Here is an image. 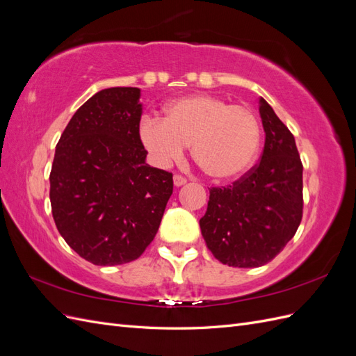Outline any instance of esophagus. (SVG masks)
Returning a JSON list of instances; mask_svg holds the SVG:
<instances>
[{
	"label": "esophagus",
	"mask_w": 356,
	"mask_h": 356,
	"mask_svg": "<svg viewBox=\"0 0 356 356\" xmlns=\"http://www.w3.org/2000/svg\"><path fill=\"white\" fill-rule=\"evenodd\" d=\"M186 182H187V179H186L184 177H181V175H175V177H174V186H175V187L184 186Z\"/></svg>",
	"instance_id": "obj_1"
}]
</instances>
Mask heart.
Segmentation results:
<instances>
[{
    "mask_svg": "<svg viewBox=\"0 0 356 356\" xmlns=\"http://www.w3.org/2000/svg\"><path fill=\"white\" fill-rule=\"evenodd\" d=\"M165 113V120L145 117L139 124V139L154 165L169 166L191 144L193 159L213 179H236L252 166L261 131L246 106L197 93L170 101Z\"/></svg>",
    "mask_w": 356,
    "mask_h": 356,
    "instance_id": "b5f03b06",
    "label": "heart"
}]
</instances>
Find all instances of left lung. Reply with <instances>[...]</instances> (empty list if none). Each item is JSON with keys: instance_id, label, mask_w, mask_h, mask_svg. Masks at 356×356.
Instances as JSON below:
<instances>
[{"instance_id": "8db88e82", "label": "left lung", "mask_w": 356, "mask_h": 356, "mask_svg": "<svg viewBox=\"0 0 356 356\" xmlns=\"http://www.w3.org/2000/svg\"><path fill=\"white\" fill-rule=\"evenodd\" d=\"M266 134L260 163L233 186L211 188L200 218L204 242L218 261L260 267L294 238L303 215V165L296 139L260 98Z\"/></svg>"}]
</instances>
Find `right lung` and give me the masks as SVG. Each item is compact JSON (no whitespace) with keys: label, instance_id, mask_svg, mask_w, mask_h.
I'll use <instances>...</instances> for the list:
<instances>
[{"label":"right lung","instance_id":"1","mask_svg":"<svg viewBox=\"0 0 356 356\" xmlns=\"http://www.w3.org/2000/svg\"><path fill=\"white\" fill-rule=\"evenodd\" d=\"M141 89L110 88L75 111L56 145L50 203L65 242L96 266L134 261L153 242L174 190L145 163Z\"/></svg>","mask_w":356,"mask_h":356}]
</instances>
